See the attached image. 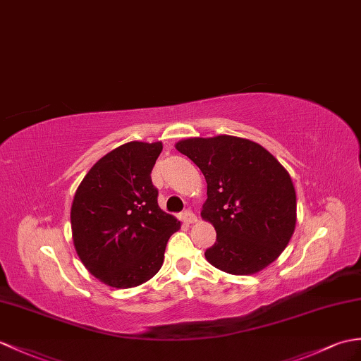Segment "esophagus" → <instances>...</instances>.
Segmentation results:
<instances>
[{
	"instance_id": "1",
	"label": "esophagus",
	"mask_w": 361,
	"mask_h": 361,
	"mask_svg": "<svg viewBox=\"0 0 361 361\" xmlns=\"http://www.w3.org/2000/svg\"><path fill=\"white\" fill-rule=\"evenodd\" d=\"M183 220L186 221V223H189V224H192V223L197 221V215L192 212V211H186V212L183 214Z\"/></svg>"
}]
</instances>
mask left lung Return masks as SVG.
<instances>
[{"label": "left lung", "instance_id": "obj_1", "mask_svg": "<svg viewBox=\"0 0 361 361\" xmlns=\"http://www.w3.org/2000/svg\"><path fill=\"white\" fill-rule=\"evenodd\" d=\"M207 183L201 219L216 231L204 257L216 269L252 275L280 257L295 231L297 195L289 172L246 138L219 135L178 141Z\"/></svg>", "mask_w": 361, "mask_h": 361}]
</instances>
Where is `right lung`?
Segmentation results:
<instances>
[{
  "mask_svg": "<svg viewBox=\"0 0 361 361\" xmlns=\"http://www.w3.org/2000/svg\"><path fill=\"white\" fill-rule=\"evenodd\" d=\"M161 141H130L92 166L71 209L75 250L107 286H140L160 271L167 240L180 229L158 206L150 172Z\"/></svg>",
  "mask_w": 361,
  "mask_h": 361,
  "instance_id": "add662e5",
  "label": "right lung"
}]
</instances>
